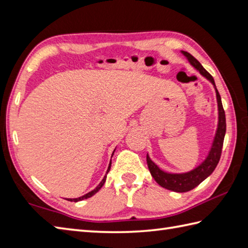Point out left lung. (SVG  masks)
Masks as SVG:
<instances>
[{
	"mask_svg": "<svg viewBox=\"0 0 248 248\" xmlns=\"http://www.w3.org/2000/svg\"><path fill=\"white\" fill-rule=\"evenodd\" d=\"M182 53L187 57V60L189 62H191V65L194 68H196V69L200 72V75H202L205 78H208V80L214 85L215 93H217V107H218V124H217V134H215L211 150H210L207 159H205L199 166H197L195 170L191 171L183 172V173L166 172L164 170H162L156 164H155V163L151 161L149 155H147V164H148V168L150 170L151 176L154 177L156 183L162 187L170 189V191L177 192V193H184V192L191 191V189H193L194 187L199 186V184L202 183L205 178H208L210 175H211L219 162L220 155H222L223 144H224V138L226 133L225 110L222 104V99H220L217 88L215 86L214 78L207 70L204 69V68L202 66V64H200V62L195 59L193 55L183 51Z\"/></svg>",
	"mask_w": 248,
	"mask_h": 248,
	"instance_id": "obj_1",
	"label": "left lung"
}]
</instances>
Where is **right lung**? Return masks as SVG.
Here are the masks:
<instances>
[{
	"instance_id": "1",
	"label": "right lung",
	"mask_w": 248,
	"mask_h": 248,
	"mask_svg": "<svg viewBox=\"0 0 248 248\" xmlns=\"http://www.w3.org/2000/svg\"><path fill=\"white\" fill-rule=\"evenodd\" d=\"M115 151V150H114ZM113 155H114V152H113ZM113 155H112V156H113ZM110 165H112V163L109 162V165H108V170H107V173L109 171V170H110ZM105 180H107V175L104 176V178L102 179V181L99 183V186L94 188V189H93L92 192H89V193H87V194H85V195H83V196H81V197H78V198H68L67 200H69V202H80V200H83V199H87V198H89V197H92L93 195H94L96 194L100 188H101L102 186H103V184H104V182H105Z\"/></svg>"
}]
</instances>
